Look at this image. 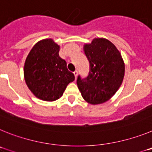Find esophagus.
I'll use <instances>...</instances> for the list:
<instances>
[{
    "label": "esophagus",
    "instance_id": "34e87169",
    "mask_svg": "<svg viewBox=\"0 0 152 152\" xmlns=\"http://www.w3.org/2000/svg\"><path fill=\"white\" fill-rule=\"evenodd\" d=\"M74 75H75V80H76V79H77V71H75V72H74Z\"/></svg>",
    "mask_w": 152,
    "mask_h": 152
}]
</instances>
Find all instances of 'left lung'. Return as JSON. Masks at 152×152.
I'll return each mask as SVG.
<instances>
[{
	"label": "left lung",
	"instance_id": "obj_1",
	"mask_svg": "<svg viewBox=\"0 0 152 152\" xmlns=\"http://www.w3.org/2000/svg\"><path fill=\"white\" fill-rule=\"evenodd\" d=\"M90 63L86 78L78 76L77 88L86 102L92 105L108 101L123 83L125 63L121 53L113 42L105 38H94L84 45Z\"/></svg>",
	"mask_w": 152,
	"mask_h": 152
}]
</instances>
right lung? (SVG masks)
I'll list each match as a JSON object with an SVG mask.
<instances>
[{
    "label": "right lung",
    "instance_id": "add662e5",
    "mask_svg": "<svg viewBox=\"0 0 152 152\" xmlns=\"http://www.w3.org/2000/svg\"><path fill=\"white\" fill-rule=\"evenodd\" d=\"M60 46L52 39L36 42L24 63V79L34 96L44 101H55L62 96L75 75L58 55Z\"/></svg>",
    "mask_w": 152,
    "mask_h": 152
}]
</instances>
